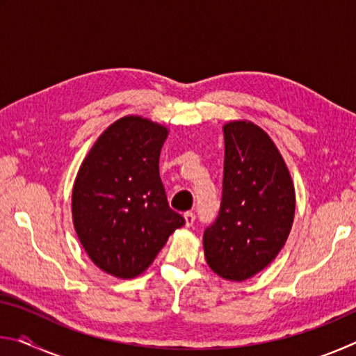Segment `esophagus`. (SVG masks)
<instances>
[{
	"label": "esophagus",
	"instance_id": "obj_1",
	"mask_svg": "<svg viewBox=\"0 0 356 356\" xmlns=\"http://www.w3.org/2000/svg\"><path fill=\"white\" fill-rule=\"evenodd\" d=\"M184 218H185V226L190 227V226H193V222H195L196 216H195V213H193V212H185L184 213Z\"/></svg>",
	"mask_w": 356,
	"mask_h": 356
}]
</instances>
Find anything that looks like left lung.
Here are the masks:
<instances>
[{"label":"left lung","instance_id":"obj_1","mask_svg":"<svg viewBox=\"0 0 356 356\" xmlns=\"http://www.w3.org/2000/svg\"><path fill=\"white\" fill-rule=\"evenodd\" d=\"M222 196L204 231V254L221 278L245 281L278 256L295 215L287 166L265 131L250 120L225 124Z\"/></svg>","mask_w":356,"mask_h":356}]
</instances>
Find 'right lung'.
Segmentation results:
<instances>
[{
	"label": "right lung",
	"instance_id": "right-lung-1",
	"mask_svg": "<svg viewBox=\"0 0 356 356\" xmlns=\"http://www.w3.org/2000/svg\"><path fill=\"white\" fill-rule=\"evenodd\" d=\"M168 129L125 116L99 136L76 174L72 218L86 254L108 275H141L177 227L159 160Z\"/></svg>",
	"mask_w": 356,
	"mask_h": 356
}]
</instances>
